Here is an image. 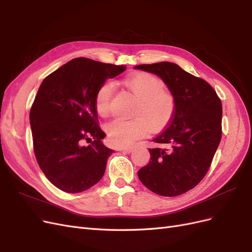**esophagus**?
<instances>
[{
    "mask_svg": "<svg viewBox=\"0 0 252 252\" xmlns=\"http://www.w3.org/2000/svg\"><path fill=\"white\" fill-rule=\"evenodd\" d=\"M122 151L127 152V154H130V152L133 151V147H127V148H122Z\"/></svg>",
    "mask_w": 252,
    "mask_h": 252,
    "instance_id": "obj_1",
    "label": "esophagus"
}]
</instances>
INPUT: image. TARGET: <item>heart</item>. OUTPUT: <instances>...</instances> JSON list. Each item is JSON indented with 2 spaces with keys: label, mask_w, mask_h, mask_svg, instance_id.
<instances>
[{
  "label": "heart",
  "mask_w": 252,
  "mask_h": 252,
  "mask_svg": "<svg viewBox=\"0 0 252 252\" xmlns=\"http://www.w3.org/2000/svg\"><path fill=\"white\" fill-rule=\"evenodd\" d=\"M125 86L139 98L132 120L116 119L105 125V131L114 146H128L146 135L149 124L159 129L171 121L175 111L173 95L165 90L164 82L150 73L141 72L130 75L124 81ZM114 94V83L106 81L98 87L94 107L100 117H107ZM150 123L148 124V122Z\"/></svg>",
  "instance_id": "obj_1"
}]
</instances>
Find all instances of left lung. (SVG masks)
Returning a JSON list of instances; mask_svg holds the SVG:
<instances>
[{
	"instance_id": "1",
	"label": "left lung",
	"mask_w": 252,
	"mask_h": 252,
	"mask_svg": "<svg viewBox=\"0 0 252 252\" xmlns=\"http://www.w3.org/2000/svg\"><path fill=\"white\" fill-rule=\"evenodd\" d=\"M161 78L175 101L171 123L152 140L150 162L138 171L152 192L175 196L207 173L222 138V103L209 84L170 62L134 67Z\"/></svg>"
}]
</instances>
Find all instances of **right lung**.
Returning a JSON list of instances; mask_svg holds the SVG:
<instances>
[{"label": "right lung", "instance_id": "right-lung-1", "mask_svg": "<svg viewBox=\"0 0 252 252\" xmlns=\"http://www.w3.org/2000/svg\"><path fill=\"white\" fill-rule=\"evenodd\" d=\"M125 69L77 58L41 84L29 114L33 150L43 173L65 192H82L104 175L113 150L102 142L106 134L97 124L94 97L101 84Z\"/></svg>", "mask_w": 252, "mask_h": 252}]
</instances>
